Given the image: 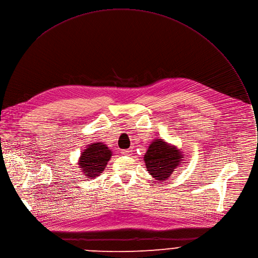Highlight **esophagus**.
Masks as SVG:
<instances>
[{"mask_svg": "<svg viewBox=\"0 0 258 258\" xmlns=\"http://www.w3.org/2000/svg\"><path fill=\"white\" fill-rule=\"evenodd\" d=\"M121 154L128 156V155H131V154H132V149H124V150H122V151H121Z\"/></svg>", "mask_w": 258, "mask_h": 258, "instance_id": "1", "label": "esophagus"}]
</instances>
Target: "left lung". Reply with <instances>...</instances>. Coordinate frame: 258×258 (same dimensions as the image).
Here are the masks:
<instances>
[{
    "instance_id": "left-lung-1",
    "label": "left lung",
    "mask_w": 258,
    "mask_h": 258,
    "mask_svg": "<svg viewBox=\"0 0 258 258\" xmlns=\"http://www.w3.org/2000/svg\"><path fill=\"white\" fill-rule=\"evenodd\" d=\"M183 155L175 147L169 146L162 140H155L149 146L144 160L147 170L156 180L163 181L168 179L174 172Z\"/></svg>"
}]
</instances>
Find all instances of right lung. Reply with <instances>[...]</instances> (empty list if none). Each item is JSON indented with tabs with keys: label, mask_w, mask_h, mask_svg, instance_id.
<instances>
[{
	"label": "right lung",
	"mask_w": 258,
	"mask_h": 258,
	"mask_svg": "<svg viewBox=\"0 0 258 258\" xmlns=\"http://www.w3.org/2000/svg\"><path fill=\"white\" fill-rule=\"evenodd\" d=\"M109 148L101 143L91 144L81 153L79 168L87 177L99 176L106 168L107 162L111 158Z\"/></svg>",
	"instance_id": "add662e5"
}]
</instances>
